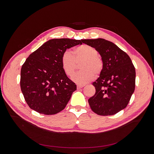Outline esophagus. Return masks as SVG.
Returning <instances> with one entry per match:
<instances>
[{
	"mask_svg": "<svg viewBox=\"0 0 154 154\" xmlns=\"http://www.w3.org/2000/svg\"><path fill=\"white\" fill-rule=\"evenodd\" d=\"M84 85H77V87L78 89H80V88H82V87H84Z\"/></svg>",
	"mask_w": 154,
	"mask_h": 154,
	"instance_id": "obj_1",
	"label": "esophagus"
}]
</instances>
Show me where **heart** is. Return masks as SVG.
I'll return each instance as SVG.
<instances>
[{
	"label": "heart",
	"instance_id": "obj_1",
	"mask_svg": "<svg viewBox=\"0 0 154 154\" xmlns=\"http://www.w3.org/2000/svg\"><path fill=\"white\" fill-rule=\"evenodd\" d=\"M82 62L80 71L72 76V79L79 85H84L94 79L95 75L101 74L103 62L98 55V51L92 46L82 45L76 47L74 55L69 51H64L62 55L61 64L66 74L72 76L75 71L77 63Z\"/></svg>",
	"mask_w": 154,
	"mask_h": 154
}]
</instances>
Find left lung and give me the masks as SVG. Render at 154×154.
<instances>
[{
    "label": "left lung",
    "mask_w": 154,
    "mask_h": 154,
    "mask_svg": "<svg viewBox=\"0 0 154 154\" xmlns=\"http://www.w3.org/2000/svg\"><path fill=\"white\" fill-rule=\"evenodd\" d=\"M82 42L97 49L102 57L103 68L92 85L95 94L88 100L94 112L112 116L125 109L135 85V70L127 54L113 42L103 38L84 39Z\"/></svg>",
    "instance_id": "1"
}]
</instances>
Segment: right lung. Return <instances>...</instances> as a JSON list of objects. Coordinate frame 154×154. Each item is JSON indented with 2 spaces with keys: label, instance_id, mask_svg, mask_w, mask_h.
Segmentation results:
<instances>
[{
  "label": "right lung",
  "instance_id": "1",
  "mask_svg": "<svg viewBox=\"0 0 154 154\" xmlns=\"http://www.w3.org/2000/svg\"><path fill=\"white\" fill-rule=\"evenodd\" d=\"M82 40L54 38L32 52L22 65L20 88L29 107L39 114L54 115L65 109L77 89L64 72L61 57Z\"/></svg>",
  "mask_w": 154,
  "mask_h": 154
}]
</instances>
